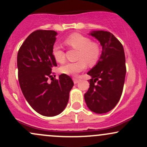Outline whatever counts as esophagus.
I'll return each mask as SVG.
<instances>
[{"mask_svg": "<svg viewBox=\"0 0 147 147\" xmlns=\"http://www.w3.org/2000/svg\"><path fill=\"white\" fill-rule=\"evenodd\" d=\"M73 82H74V84H78V83H79V79H77L74 78V79H73Z\"/></svg>", "mask_w": 147, "mask_h": 147, "instance_id": "1", "label": "esophagus"}]
</instances>
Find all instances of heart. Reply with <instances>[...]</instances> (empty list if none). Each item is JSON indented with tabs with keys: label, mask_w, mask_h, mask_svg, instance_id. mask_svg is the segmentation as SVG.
Instances as JSON below:
<instances>
[{
	"label": "heart",
	"mask_w": 147,
	"mask_h": 147,
	"mask_svg": "<svg viewBox=\"0 0 147 147\" xmlns=\"http://www.w3.org/2000/svg\"><path fill=\"white\" fill-rule=\"evenodd\" d=\"M65 43L70 48L78 50L75 63H68L60 68L62 73L68 75L76 76L86 68L88 64L90 66L95 65L100 57L101 49L97 43L92 42L88 37L80 34H73L65 39ZM52 55L57 63L65 62L64 52L59 45H55L52 48Z\"/></svg>",
	"instance_id": "heart-1"
}]
</instances>
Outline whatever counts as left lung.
<instances>
[{
  "label": "left lung",
  "instance_id": "obj_1",
  "mask_svg": "<svg viewBox=\"0 0 147 147\" xmlns=\"http://www.w3.org/2000/svg\"><path fill=\"white\" fill-rule=\"evenodd\" d=\"M88 34L98 40L102 51L97 64L87 73L91 79L84 99L91 111L103 114L112 110L122 95L126 72L125 55L122 43L112 33L97 30Z\"/></svg>",
  "mask_w": 147,
  "mask_h": 147
}]
</instances>
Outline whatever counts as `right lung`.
<instances>
[{"mask_svg":"<svg viewBox=\"0 0 147 147\" xmlns=\"http://www.w3.org/2000/svg\"><path fill=\"white\" fill-rule=\"evenodd\" d=\"M57 32L36 30L27 37L17 55L18 77L25 99L38 113L53 117L63 112L74 83L65 74L49 82L52 68L57 66L52 50ZM52 80V79H51Z\"/></svg>","mask_w":147,"mask_h":147,"instance_id":"obj_1","label":"right lung"}]
</instances>
